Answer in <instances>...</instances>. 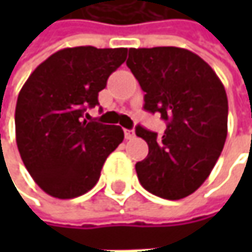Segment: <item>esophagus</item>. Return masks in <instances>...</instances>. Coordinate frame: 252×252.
<instances>
[{"mask_svg": "<svg viewBox=\"0 0 252 252\" xmlns=\"http://www.w3.org/2000/svg\"><path fill=\"white\" fill-rule=\"evenodd\" d=\"M124 134H126V140H132V138L135 137V132H134V129H124Z\"/></svg>", "mask_w": 252, "mask_h": 252, "instance_id": "1", "label": "esophagus"}]
</instances>
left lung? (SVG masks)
<instances>
[{"instance_id": "1", "label": "left lung", "mask_w": 252, "mask_h": 252, "mask_svg": "<svg viewBox=\"0 0 252 252\" xmlns=\"http://www.w3.org/2000/svg\"><path fill=\"white\" fill-rule=\"evenodd\" d=\"M126 65L146 93L144 109L168 123L162 137L135 128L149 146L147 158L135 163L138 181L158 197L184 198L201 187L223 150L225 87L204 60L184 48H129Z\"/></svg>"}]
</instances>
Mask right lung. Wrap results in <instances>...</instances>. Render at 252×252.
I'll list each match as a JSON object with an SVG mask.
<instances>
[{
	"label": "right lung",
	"instance_id": "add662e5",
	"mask_svg": "<svg viewBox=\"0 0 252 252\" xmlns=\"http://www.w3.org/2000/svg\"><path fill=\"white\" fill-rule=\"evenodd\" d=\"M126 48L76 46L52 54L29 76L16 105V141L26 169L55 198H74L99 181L123 143L120 126L87 121V108L126 60Z\"/></svg>",
	"mask_w": 252,
	"mask_h": 252
}]
</instances>
